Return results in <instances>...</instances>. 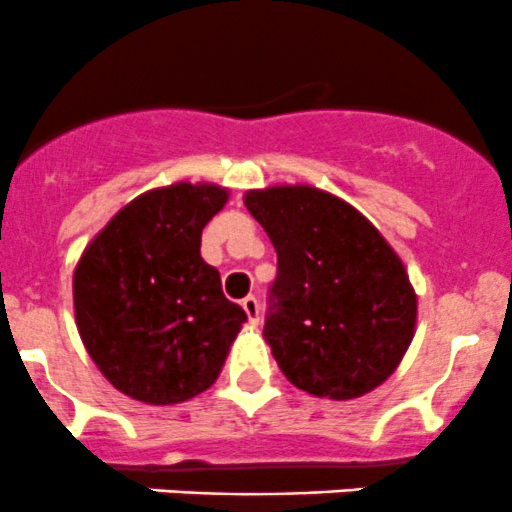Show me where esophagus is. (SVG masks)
<instances>
[{"label": "esophagus", "instance_id": "1", "mask_svg": "<svg viewBox=\"0 0 512 512\" xmlns=\"http://www.w3.org/2000/svg\"><path fill=\"white\" fill-rule=\"evenodd\" d=\"M241 306H244V311H246V316H249V321L256 323L261 321V306H258V298L256 296H246L244 301H241Z\"/></svg>", "mask_w": 512, "mask_h": 512}]
</instances>
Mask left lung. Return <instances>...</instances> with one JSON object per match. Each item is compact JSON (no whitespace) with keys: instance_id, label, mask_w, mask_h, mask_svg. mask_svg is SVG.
Returning a JSON list of instances; mask_svg holds the SVG:
<instances>
[{"instance_id":"obj_1","label":"left lung","mask_w":512,"mask_h":512,"mask_svg":"<svg viewBox=\"0 0 512 512\" xmlns=\"http://www.w3.org/2000/svg\"><path fill=\"white\" fill-rule=\"evenodd\" d=\"M276 249L263 338L283 376L331 401L381 386L416 333L418 298L376 226L313 186H271L244 199Z\"/></svg>"}]
</instances>
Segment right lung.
Here are the masks:
<instances>
[{"label":"right lung","mask_w":512,"mask_h":512,"mask_svg":"<svg viewBox=\"0 0 512 512\" xmlns=\"http://www.w3.org/2000/svg\"><path fill=\"white\" fill-rule=\"evenodd\" d=\"M229 191L171 184L126 204L74 271V316L91 361L134 401L171 406L219 378L246 313L201 258Z\"/></svg>","instance_id":"1"}]
</instances>
